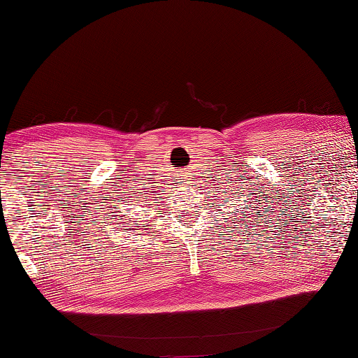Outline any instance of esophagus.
I'll return each instance as SVG.
<instances>
[{
	"label": "esophagus",
	"mask_w": 358,
	"mask_h": 358,
	"mask_svg": "<svg viewBox=\"0 0 358 358\" xmlns=\"http://www.w3.org/2000/svg\"><path fill=\"white\" fill-rule=\"evenodd\" d=\"M183 181H186V180H183Z\"/></svg>",
	"instance_id": "esophagus-1"
}]
</instances>
